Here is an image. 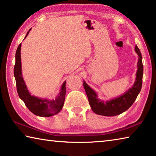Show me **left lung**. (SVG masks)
Here are the masks:
<instances>
[{"instance_id":"1","label":"left lung","mask_w":156,"mask_h":156,"mask_svg":"<svg viewBox=\"0 0 156 156\" xmlns=\"http://www.w3.org/2000/svg\"><path fill=\"white\" fill-rule=\"evenodd\" d=\"M136 52L138 55V70L136 73V80L135 84L129 90L122 96L113 99L106 102H102L97 98V95L93 89L89 87L87 84L84 82L83 85L87 96L89 105L91 109L96 114L104 116H114L127 110L133 102L140 92L143 76V65H142V54L138 46L136 45Z\"/></svg>"}]
</instances>
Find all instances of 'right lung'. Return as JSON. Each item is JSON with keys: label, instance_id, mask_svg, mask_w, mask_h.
I'll return each mask as SVG.
<instances>
[{"label": "right lung", "instance_id": "obj_1", "mask_svg": "<svg viewBox=\"0 0 156 156\" xmlns=\"http://www.w3.org/2000/svg\"><path fill=\"white\" fill-rule=\"evenodd\" d=\"M28 31L27 36L29 34ZM25 36V37H26ZM21 43L18 45L16 52V63L14 69V77L16 83V89L20 98L25 102L29 110L34 114L41 116V117H49L53 115L57 114L62 109L64 105L66 94V82L62 84L61 91L56 99L53 100H47L40 99L38 98L31 96L29 93L25 85V83L22 77L21 73V58H20Z\"/></svg>", "mask_w": 156, "mask_h": 156}]
</instances>
